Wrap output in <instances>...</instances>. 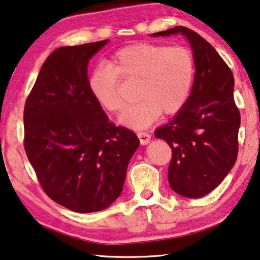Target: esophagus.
Here are the masks:
<instances>
[{"label": "esophagus", "instance_id": "esophagus-1", "mask_svg": "<svg viewBox=\"0 0 260 260\" xmlns=\"http://www.w3.org/2000/svg\"><path fill=\"white\" fill-rule=\"evenodd\" d=\"M136 135H138V138L140 140V143L142 144V146L149 143V141H150V139H151V135L146 133V132H139V133Z\"/></svg>", "mask_w": 260, "mask_h": 260}]
</instances>
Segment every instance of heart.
I'll list each match as a JSON object with an SVG mask.
<instances>
[{"mask_svg":"<svg viewBox=\"0 0 260 260\" xmlns=\"http://www.w3.org/2000/svg\"><path fill=\"white\" fill-rule=\"evenodd\" d=\"M195 61L192 52L183 46L167 47L157 43H136L122 48L99 65L88 78V87L101 107L118 113L126 101L120 90V78L139 81L138 103L120 116V122L135 129L153 124L160 114L173 116L190 95Z\"/></svg>","mask_w":260,"mask_h":260,"instance_id":"heart-1","label":"heart"}]
</instances>
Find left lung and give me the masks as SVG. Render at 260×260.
Masks as SVG:
<instances>
[{
  "label": "left lung",
  "instance_id": "left-lung-1",
  "mask_svg": "<svg viewBox=\"0 0 260 260\" xmlns=\"http://www.w3.org/2000/svg\"><path fill=\"white\" fill-rule=\"evenodd\" d=\"M178 33L186 35L193 50V85L184 107L155 135L172 149L167 174L172 190L200 199L218 187L235 164L241 116L231 69L205 39L183 26L152 37Z\"/></svg>",
  "mask_w": 260,
  "mask_h": 260
}]
</instances>
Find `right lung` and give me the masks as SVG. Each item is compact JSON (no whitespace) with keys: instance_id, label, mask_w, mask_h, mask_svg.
Listing matches in <instances>:
<instances>
[{"instance_id":"1","label":"right lung","mask_w":260,"mask_h":260,"mask_svg":"<svg viewBox=\"0 0 260 260\" xmlns=\"http://www.w3.org/2000/svg\"><path fill=\"white\" fill-rule=\"evenodd\" d=\"M108 41L52 51L24 108V148L39 182L74 212L104 210L118 199L140 143L109 120L88 87V61Z\"/></svg>"}]
</instances>
